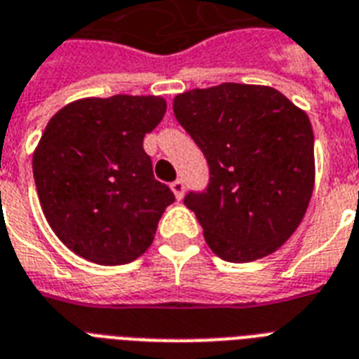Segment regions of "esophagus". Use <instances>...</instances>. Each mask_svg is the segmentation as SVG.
Segmentation results:
<instances>
[{"label":"esophagus","instance_id":"esophagus-1","mask_svg":"<svg viewBox=\"0 0 359 359\" xmlns=\"http://www.w3.org/2000/svg\"><path fill=\"white\" fill-rule=\"evenodd\" d=\"M171 190H173L175 197L180 201V199L184 197V182H182L180 179H177L175 182H171Z\"/></svg>","mask_w":359,"mask_h":359}]
</instances>
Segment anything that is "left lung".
Listing matches in <instances>:
<instances>
[{"mask_svg": "<svg viewBox=\"0 0 359 359\" xmlns=\"http://www.w3.org/2000/svg\"><path fill=\"white\" fill-rule=\"evenodd\" d=\"M175 117L207 158L208 184L186 194L210 250L250 262L289 240L315 182L313 128L272 87L222 83L177 95Z\"/></svg>", "mask_w": 359, "mask_h": 359, "instance_id": "obj_1", "label": "left lung"}]
</instances>
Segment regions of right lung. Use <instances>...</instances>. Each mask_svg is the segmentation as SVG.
Returning <instances> with one entry per match:
<instances>
[{
    "instance_id": "1",
    "label": "right lung",
    "mask_w": 359,
    "mask_h": 359,
    "mask_svg": "<svg viewBox=\"0 0 359 359\" xmlns=\"http://www.w3.org/2000/svg\"><path fill=\"white\" fill-rule=\"evenodd\" d=\"M165 108L160 97L115 95L76 100L50 119L33 177L48 224L76 255L114 266L151 245L175 196L154 179L143 137Z\"/></svg>"
}]
</instances>
